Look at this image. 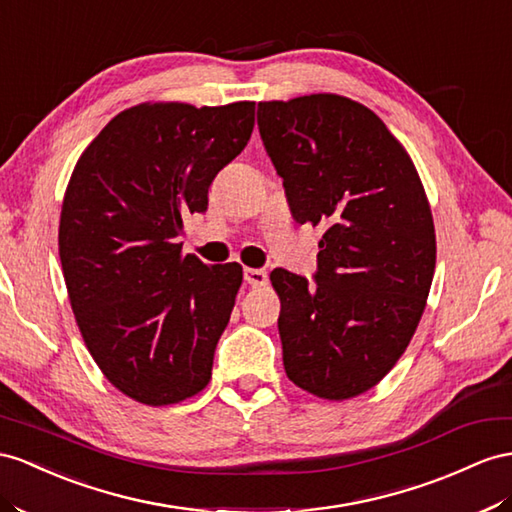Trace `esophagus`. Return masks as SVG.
<instances>
[{"label": "esophagus", "instance_id": "esophagus-1", "mask_svg": "<svg viewBox=\"0 0 512 512\" xmlns=\"http://www.w3.org/2000/svg\"><path fill=\"white\" fill-rule=\"evenodd\" d=\"M244 281L251 287H264L268 283V272L261 268H244Z\"/></svg>", "mask_w": 512, "mask_h": 512}]
</instances>
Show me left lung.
<instances>
[{"label": "left lung", "mask_w": 512, "mask_h": 512, "mask_svg": "<svg viewBox=\"0 0 512 512\" xmlns=\"http://www.w3.org/2000/svg\"><path fill=\"white\" fill-rule=\"evenodd\" d=\"M257 125L292 216L324 227L316 285L270 274L285 374L322 400L355 398L398 363L426 307L437 238L422 179L387 125L342 95L261 101Z\"/></svg>", "instance_id": "left-lung-1"}]
</instances>
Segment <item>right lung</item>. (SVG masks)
Returning a JSON list of instances; mask_svg holds the SVG:
<instances>
[{
    "label": "right lung",
    "mask_w": 512,
    "mask_h": 512,
    "mask_svg": "<svg viewBox=\"0 0 512 512\" xmlns=\"http://www.w3.org/2000/svg\"><path fill=\"white\" fill-rule=\"evenodd\" d=\"M253 125L255 101L140 103L73 168L58 229L71 309L103 376L140 404H177L212 378L242 266H205L177 238Z\"/></svg>",
    "instance_id": "obj_1"
}]
</instances>
